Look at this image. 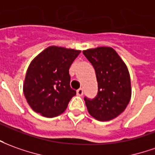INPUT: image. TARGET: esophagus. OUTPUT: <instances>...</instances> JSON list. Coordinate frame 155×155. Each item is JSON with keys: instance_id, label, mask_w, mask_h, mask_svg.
<instances>
[{"instance_id": "esophagus-1", "label": "esophagus", "mask_w": 155, "mask_h": 155, "mask_svg": "<svg viewBox=\"0 0 155 155\" xmlns=\"http://www.w3.org/2000/svg\"><path fill=\"white\" fill-rule=\"evenodd\" d=\"M77 94L78 96H83V94H84V89H83V88L78 89V90H77Z\"/></svg>"}]
</instances>
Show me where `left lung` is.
I'll list each match as a JSON object with an SVG mask.
<instances>
[{
    "label": "left lung",
    "instance_id": "8db88e82",
    "mask_svg": "<svg viewBox=\"0 0 155 155\" xmlns=\"http://www.w3.org/2000/svg\"><path fill=\"white\" fill-rule=\"evenodd\" d=\"M83 53L94 67L99 91L93 100L84 98L88 113L98 120H112L124 111L131 100L127 67L111 47H97Z\"/></svg>",
    "mask_w": 155,
    "mask_h": 155
}]
</instances>
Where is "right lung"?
Segmentation results:
<instances>
[{"label":"right lung","instance_id":"1","mask_svg":"<svg viewBox=\"0 0 155 155\" xmlns=\"http://www.w3.org/2000/svg\"><path fill=\"white\" fill-rule=\"evenodd\" d=\"M81 51L49 46L31 61L23 94L33 110L45 117L62 114L76 91L70 87L69 68Z\"/></svg>","mask_w":155,"mask_h":155}]
</instances>
